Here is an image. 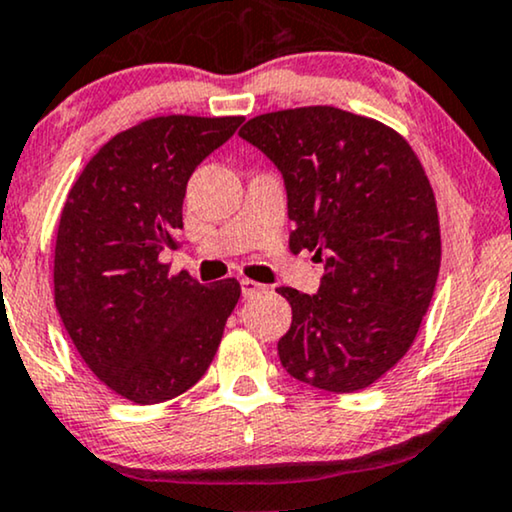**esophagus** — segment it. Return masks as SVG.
<instances>
[{
  "label": "esophagus",
  "mask_w": 512,
  "mask_h": 512,
  "mask_svg": "<svg viewBox=\"0 0 512 512\" xmlns=\"http://www.w3.org/2000/svg\"><path fill=\"white\" fill-rule=\"evenodd\" d=\"M267 290V286H262V283L257 281H250V278H241V293L243 297H252V295H260Z\"/></svg>",
  "instance_id": "obj_1"
}]
</instances>
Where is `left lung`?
<instances>
[{
  "instance_id": "1",
  "label": "left lung",
  "mask_w": 512,
  "mask_h": 512,
  "mask_svg": "<svg viewBox=\"0 0 512 512\" xmlns=\"http://www.w3.org/2000/svg\"><path fill=\"white\" fill-rule=\"evenodd\" d=\"M238 137L281 172L290 250L326 264L316 295L276 288L293 307L281 364L319 390H364L409 352L435 293L442 243L423 165L394 129L333 106L257 115Z\"/></svg>"
}]
</instances>
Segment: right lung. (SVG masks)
Here are the masks:
<instances>
[{
    "label": "right lung",
    "instance_id": "right-lung-1",
    "mask_svg": "<svg viewBox=\"0 0 512 512\" xmlns=\"http://www.w3.org/2000/svg\"><path fill=\"white\" fill-rule=\"evenodd\" d=\"M243 118L167 115L120 132L89 160L58 222L54 300L84 364L134 404H160L203 378L241 286L170 276L193 170Z\"/></svg>",
    "mask_w": 512,
    "mask_h": 512
}]
</instances>
